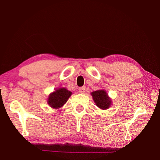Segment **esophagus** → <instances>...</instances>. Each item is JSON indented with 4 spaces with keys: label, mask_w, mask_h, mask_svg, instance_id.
Returning a JSON list of instances; mask_svg holds the SVG:
<instances>
[{
    "label": "esophagus",
    "mask_w": 160,
    "mask_h": 160,
    "mask_svg": "<svg viewBox=\"0 0 160 160\" xmlns=\"http://www.w3.org/2000/svg\"><path fill=\"white\" fill-rule=\"evenodd\" d=\"M79 92L82 93V94L85 92V87H82V88H79Z\"/></svg>",
    "instance_id": "esophagus-1"
}]
</instances>
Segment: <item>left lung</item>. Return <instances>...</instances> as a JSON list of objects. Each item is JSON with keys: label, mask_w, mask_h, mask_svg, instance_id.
<instances>
[{"label": "left lung", "mask_w": 160, "mask_h": 160, "mask_svg": "<svg viewBox=\"0 0 160 160\" xmlns=\"http://www.w3.org/2000/svg\"><path fill=\"white\" fill-rule=\"evenodd\" d=\"M91 95L92 97L94 102L95 103L96 106L102 110H106L112 105V99L110 98L107 93L106 90H99L94 91L91 92Z\"/></svg>", "instance_id": "8db88e82"}]
</instances>
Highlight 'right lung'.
<instances>
[{"label":"right lung","instance_id":"add662e5","mask_svg":"<svg viewBox=\"0 0 160 160\" xmlns=\"http://www.w3.org/2000/svg\"><path fill=\"white\" fill-rule=\"evenodd\" d=\"M72 93L65 88H56L48 95L47 103L54 109H59L67 102Z\"/></svg>","mask_w":160,"mask_h":160}]
</instances>
